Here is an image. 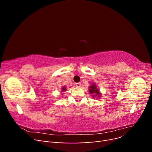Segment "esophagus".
Instances as JSON below:
<instances>
[{
    "label": "esophagus",
    "instance_id": "34e87169",
    "mask_svg": "<svg viewBox=\"0 0 152 152\" xmlns=\"http://www.w3.org/2000/svg\"><path fill=\"white\" fill-rule=\"evenodd\" d=\"M75 85H76L77 87H81V83H80V82H78V83H76Z\"/></svg>",
    "mask_w": 152,
    "mask_h": 152
}]
</instances>
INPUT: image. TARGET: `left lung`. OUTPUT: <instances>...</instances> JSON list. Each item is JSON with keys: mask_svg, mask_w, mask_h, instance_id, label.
I'll use <instances>...</instances> for the list:
<instances>
[{"mask_svg": "<svg viewBox=\"0 0 152 152\" xmlns=\"http://www.w3.org/2000/svg\"><path fill=\"white\" fill-rule=\"evenodd\" d=\"M89 93L92 94L93 95V97L94 98L95 97L97 98H100L101 95H102V93L99 92V89H98V87H96V86L93 83V84H91L89 87ZM98 99V98H97Z\"/></svg>", "mask_w": 152, "mask_h": 152, "instance_id": "obj_1", "label": "left lung"}]
</instances>
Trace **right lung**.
Instances as JSON below:
<instances>
[{"instance_id":"obj_1","label":"right lung","mask_w":152,"mask_h":152,"mask_svg":"<svg viewBox=\"0 0 152 152\" xmlns=\"http://www.w3.org/2000/svg\"><path fill=\"white\" fill-rule=\"evenodd\" d=\"M66 90V87H65V86H63L61 88V92H65Z\"/></svg>"}]
</instances>
